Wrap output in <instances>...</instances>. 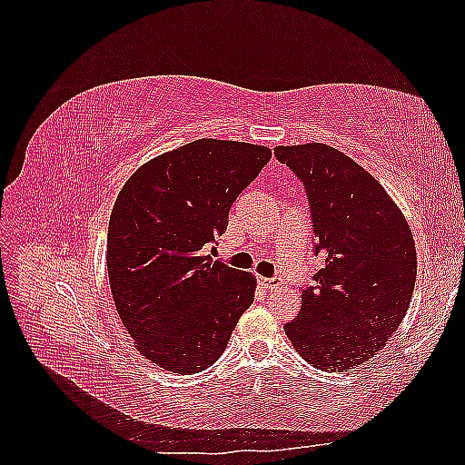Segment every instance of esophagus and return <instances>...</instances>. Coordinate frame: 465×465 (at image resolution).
<instances>
[{
  "mask_svg": "<svg viewBox=\"0 0 465 465\" xmlns=\"http://www.w3.org/2000/svg\"><path fill=\"white\" fill-rule=\"evenodd\" d=\"M258 281H260V285L265 287V289H277V287L281 285V281H283V279L275 275V277H260Z\"/></svg>",
  "mask_w": 465,
  "mask_h": 465,
  "instance_id": "esophagus-1",
  "label": "esophagus"
}]
</instances>
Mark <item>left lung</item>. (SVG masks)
Wrapping results in <instances>:
<instances>
[{
  "label": "left lung",
  "instance_id": "left-lung-1",
  "mask_svg": "<svg viewBox=\"0 0 465 465\" xmlns=\"http://www.w3.org/2000/svg\"><path fill=\"white\" fill-rule=\"evenodd\" d=\"M273 154L302 182L323 258L285 331L308 364L341 372L374 357L410 308L413 234L378 180L341 151L306 143Z\"/></svg>",
  "mask_w": 465,
  "mask_h": 465
}]
</instances>
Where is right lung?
Masks as SVG:
<instances>
[{
  "mask_svg": "<svg viewBox=\"0 0 465 465\" xmlns=\"http://www.w3.org/2000/svg\"><path fill=\"white\" fill-rule=\"evenodd\" d=\"M270 159L263 145L198 139L143 164L118 193L106 248L112 297L157 367L205 371L254 302V275L203 252Z\"/></svg>",
  "mask_w": 465,
  "mask_h": 465,
  "instance_id": "right-lung-1",
  "label": "right lung"
}]
</instances>
